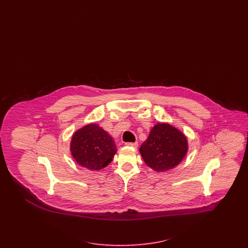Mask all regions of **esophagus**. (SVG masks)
I'll return each mask as SVG.
<instances>
[{"label": "esophagus", "instance_id": "34e87169", "mask_svg": "<svg viewBox=\"0 0 248 248\" xmlns=\"http://www.w3.org/2000/svg\"><path fill=\"white\" fill-rule=\"evenodd\" d=\"M125 145H127V146H131V147H135V148H136V147L138 146V143H137V142H135V143H125Z\"/></svg>", "mask_w": 248, "mask_h": 248}]
</instances>
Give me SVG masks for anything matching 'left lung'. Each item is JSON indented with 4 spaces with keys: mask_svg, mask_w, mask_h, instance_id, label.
<instances>
[{
    "mask_svg": "<svg viewBox=\"0 0 248 248\" xmlns=\"http://www.w3.org/2000/svg\"><path fill=\"white\" fill-rule=\"evenodd\" d=\"M188 150L187 139L181 131L169 124H157L142 143L140 153L146 165L157 172L177 166Z\"/></svg>",
    "mask_w": 248,
    "mask_h": 248,
    "instance_id": "1",
    "label": "left lung"
}]
</instances>
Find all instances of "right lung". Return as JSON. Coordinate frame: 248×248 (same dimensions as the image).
<instances>
[{"label":"right lung","mask_w":248,"mask_h":248,"mask_svg":"<svg viewBox=\"0 0 248 248\" xmlns=\"http://www.w3.org/2000/svg\"><path fill=\"white\" fill-rule=\"evenodd\" d=\"M70 150L75 161L90 170H101L109 165L117 149L113 137L95 124L75 132Z\"/></svg>","instance_id":"1"}]
</instances>
